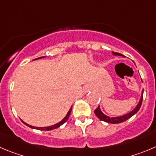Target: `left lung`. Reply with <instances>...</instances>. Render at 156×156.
Here are the masks:
<instances>
[{
  "label": "left lung",
  "instance_id": "1",
  "mask_svg": "<svg viewBox=\"0 0 156 156\" xmlns=\"http://www.w3.org/2000/svg\"><path fill=\"white\" fill-rule=\"evenodd\" d=\"M113 55H122L121 54L117 53V52H112ZM142 99H143V91H142V97L140 98V101H139V104L137 105V106L135 108L132 110L131 112L128 113V114L125 115L120 116V117H114V118H110L108 116L105 115L103 114L101 112V109H100V106H98L97 108L94 110V114L100 120L103 121V122H108V123H112V124H119V123H121V122H123L125 121L128 120L129 119H130L132 116H133L135 113H137L139 112V110L140 109L141 106H142Z\"/></svg>",
  "mask_w": 156,
  "mask_h": 156
}]
</instances>
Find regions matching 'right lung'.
I'll use <instances>...</instances> for the list:
<instances>
[{
    "label": "right lung",
    "mask_w": 156,
    "mask_h": 156,
    "mask_svg": "<svg viewBox=\"0 0 156 156\" xmlns=\"http://www.w3.org/2000/svg\"><path fill=\"white\" fill-rule=\"evenodd\" d=\"M39 58H35V59H39ZM71 109H72V107L70 108L69 112H68V114H67V115L65 116V119H63V120L61 121L60 122H58V123H57V124L54 125V126H48V127H43V128H40V127H34V126H30V125H27V123H25L24 122H23V123L24 124H25L26 126H27L28 127L31 128V129H38V130H41V131H49V130H52V129H57V128H58L59 126H62V125L64 124V123H65V122L68 121V118H69L70 116V114H71Z\"/></svg>",
    "instance_id": "1"
}]
</instances>
